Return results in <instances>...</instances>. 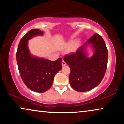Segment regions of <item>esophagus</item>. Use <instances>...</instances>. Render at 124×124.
Wrapping results in <instances>:
<instances>
[{
	"label": "esophagus",
	"instance_id": "obj_1",
	"mask_svg": "<svg viewBox=\"0 0 124 124\" xmlns=\"http://www.w3.org/2000/svg\"><path fill=\"white\" fill-rule=\"evenodd\" d=\"M62 67H64V66H65L66 65H67V64H66V62H64V60H62Z\"/></svg>",
	"mask_w": 124,
	"mask_h": 124
}]
</instances>
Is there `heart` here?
I'll return each mask as SVG.
<instances>
[{
    "label": "heart",
    "mask_w": 124,
    "mask_h": 124,
    "mask_svg": "<svg viewBox=\"0 0 124 124\" xmlns=\"http://www.w3.org/2000/svg\"><path fill=\"white\" fill-rule=\"evenodd\" d=\"M72 42H69V43H68V45H69V46H70L71 45H72Z\"/></svg>",
    "instance_id": "heart-1"
}]
</instances>
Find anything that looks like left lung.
I'll list each match as a JSON object with an SVG mask.
<instances>
[{"label":"left lung","mask_w":124,"mask_h":124,"mask_svg":"<svg viewBox=\"0 0 124 124\" xmlns=\"http://www.w3.org/2000/svg\"><path fill=\"white\" fill-rule=\"evenodd\" d=\"M87 43L92 44L95 50L90 58L84 52ZM64 60L70 69L69 81L73 89L79 92L91 90L101 82L106 72L108 51L104 39L95 33L76 52L65 56Z\"/></svg>","instance_id":"obj_1"}]
</instances>
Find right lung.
Segmentation results:
<instances>
[{
  "label": "right lung",
  "mask_w": 124,
  "mask_h": 124,
  "mask_svg": "<svg viewBox=\"0 0 124 124\" xmlns=\"http://www.w3.org/2000/svg\"><path fill=\"white\" fill-rule=\"evenodd\" d=\"M43 31L34 29L29 31L20 40L16 53L20 76L25 85L35 92L43 93L52 86L55 74L62 68V59L50 61L30 55L28 40Z\"/></svg>",
  "instance_id": "right-lung-1"
}]
</instances>
